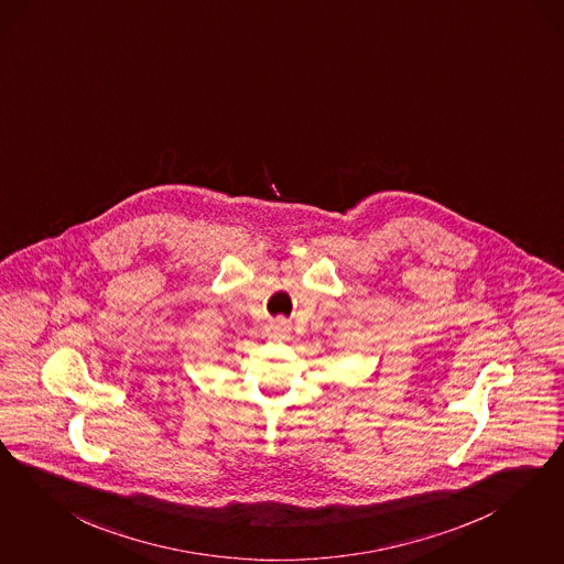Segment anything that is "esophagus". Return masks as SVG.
Listing matches in <instances>:
<instances>
[{"label":"esophagus","mask_w":564,"mask_h":564,"mask_svg":"<svg viewBox=\"0 0 564 564\" xmlns=\"http://www.w3.org/2000/svg\"><path fill=\"white\" fill-rule=\"evenodd\" d=\"M272 332L275 336H286L289 334V326H286L284 319H278V322L272 324Z\"/></svg>","instance_id":"esophagus-1"}]
</instances>
